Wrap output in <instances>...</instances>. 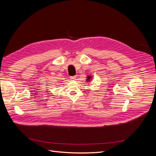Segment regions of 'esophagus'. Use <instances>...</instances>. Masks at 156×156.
Returning <instances> with one entry per match:
<instances>
[{"instance_id": "esophagus-1", "label": "esophagus", "mask_w": 156, "mask_h": 156, "mask_svg": "<svg viewBox=\"0 0 156 156\" xmlns=\"http://www.w3.org/2000/svg\"><path fill=\"white\" fill-rule=\"evenodd\" d=\"M75 79H76V77H75V76H72V77H70V79H71V80H75Z\"/></svg>"}]
</instances>
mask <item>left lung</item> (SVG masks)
<instances>
[{"mask_svg":"<svg viewBox=\"0 0 156 156\" xmlns=\"http://www.w3.org/2000/svg\"><path fill=\"white\" fill-rule=\"evenodd\" d=\"M87 82H89V81H90L91 80H92V75H88L87 76Z\"/></svg>","mask_w":156,"mask_h":156,"instance_id":"left-lung-1","label":"left lung"}]
</instances>
